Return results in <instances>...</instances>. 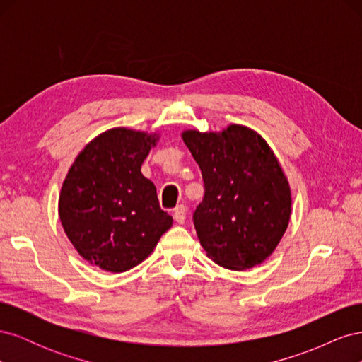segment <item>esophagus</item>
<instances>
[{"instance_id": "esophagus-1", "label": "esophagus", "mask_w": 362, "mask_h": 362, "mask_svg": "<svg viewBox=\"0 0 362 362\" xmlns=\"http://www.w3.org/2000/svg\"><path fill=\"white\" fill-rule=\"evenodd\" d=\"M185 216H187V208L184 205H178L177 208L173 210V218L177 221V223L182 225L185 222Z\"/></svg>"}]
</instances>
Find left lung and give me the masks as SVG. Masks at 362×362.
<instances>
[{
  "instance_id": "obj_1",
  "label": "left lung",
  "mask_w": 362,
  "mask_h": 362,
  "mask_svg": "<svg viewBox=\"0 0 362 362\" xmlns=\"http://www.w3.org/2000/svg\"><path fill=\"white\" fill-rule=\"evenodd\" d=\"M181 137L205 184L193 222L206 257L231 270L264 262L291 216L290 184L275 152L255 129L238 124L184 129Z\"/></svg>"
}]
</instances>
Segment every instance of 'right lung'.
<instances>
[{
	"label": "right lung",
	"instance_id": "1",
	"mask_svg": "<svg viewBox=\"0 0 362 362\" xmlns=\"http://www.w3.org/2000/svg\"><path fill=\"white\" fill-rule=\"evenodd\" d=\"M160 133L116 127L92 139L62 184L59 217L69 242L92 266L122 273L156 249L173 218L163 211L141 164Z\"/></svg>",
	"mask_w": 362,
	"mask_h": 362
}]
</instances>
